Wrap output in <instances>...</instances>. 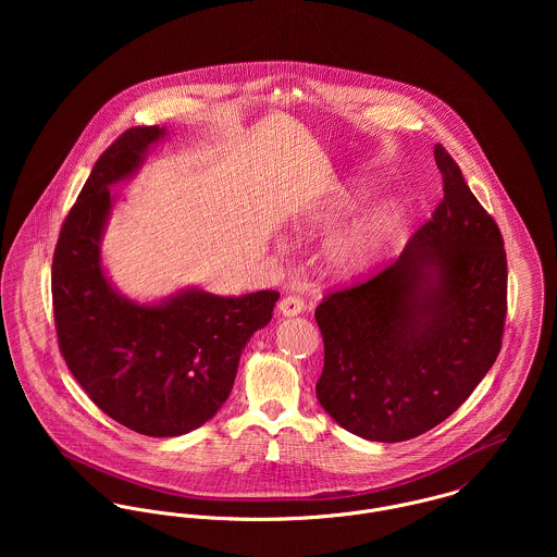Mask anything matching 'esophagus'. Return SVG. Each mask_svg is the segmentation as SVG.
Masks as SVG:
<instances>
[{"mask_svg": "<svg viewBox=\"0 0 557 557\" xmlns=\"http://www.w3.org/2000/svg\"><path fill=\"white\" fill-rule=\"evenodd\" d=\"M278 311L285 315V318H296L305 311V300L300 296H285L281 302H278Z\"/></svg>", "mask_w": 557, "mask_h": 557, "instance_id": "1", "label": "esophagus"}]
</instances>
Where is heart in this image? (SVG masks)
Instances as JSON below:
<instances>
[{"mask_svg": "<svg viewBox=\"0 0 557 557\" xmlns=\"http://www.w3.org/2000/svg\"><path fill=\"white\" fill-rule=\"evenodd\" d=\"M388 230L391 214L380 210L332 236L323 246V263L327 272L351 276L367 270L380 252Z\"/></svg>", "mask_w": 557, "mask_h": 557, "instance_id": "obj_1", "label": "heart"}]
</instances>
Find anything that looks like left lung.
Instances as JSON below:
<instances>
[{"instance_id":"left-lung-1","label":"left lung","mask_w":557,"mask_h":557,"mask_svg":"<svg viewBox=\"0 0 557 557\" xmlns=\"http://www.w3.org/2000/svg\"><path fill=\"white\" fill-rule=\"evenodd\" d=\"M444 199L397 261L323 296L321 407L371 442L418 437L474 393L506 321V250L455 159L435 146Z\"/></svg>"}]
</instances>
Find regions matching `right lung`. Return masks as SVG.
<instances>
[{"label": "right lung", "instance_id": "obj_1", "mask_svg": "<svg viewBox=\"0 0 557 557\" xmlns=\"http://www.w3.org/2000/svg\"><path fill=\"white\" fill-rule=\"evenodd\" d=\"M162 135L159 126L128 128L96 160L55 244L51 294L60 351L87 397L131 431L175 437L223 407L239 354L272 319L278 292L221 298L186 289L137 305L111 287L100 261L109 186Z\"/></svg>", "mask_w": 557, "mask_h": 557}]
</instances>
